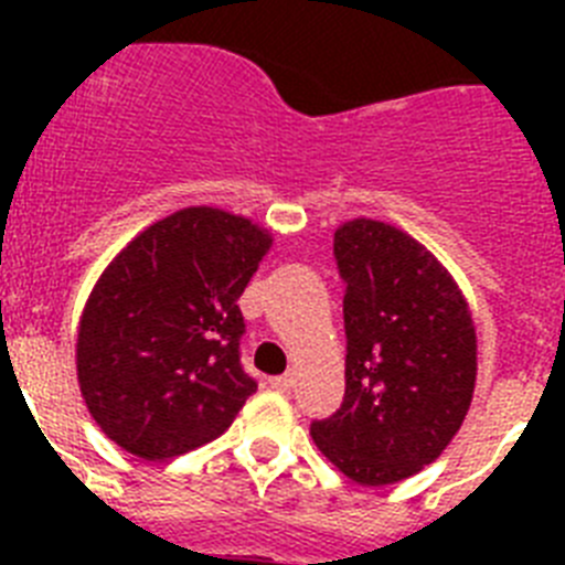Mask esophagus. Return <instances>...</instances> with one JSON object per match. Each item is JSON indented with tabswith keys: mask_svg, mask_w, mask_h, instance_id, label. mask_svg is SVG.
Returning a JSON list of instances; mask_svg holds the SVG:
<instances>
[{
	"mask_svg": "<svg viewBox=\"0 0 565 565\" xmlns=\"http://www.w3.org/2000/svg\"><path fill=\"white\" fill-rule=\"evenodd\" d=\"M294 382H297V379H294V373H282V376L268 379V384H271L274 391H279V393H288V391H291Z\"/></svg>",
	"mask_w": 565,
	"mask_h": 565,
	"instance_id": "1",
	"label": "esophagus"
}]
</instances>
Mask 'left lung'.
<instances>
[{
  "label": "left lung",
  "instance_id": "left-lung-1",
  "mask_svg": "<svg viewBox=\"0 0 565 565\" xmlns=\"http://www.w3.org/2000/svg\"><path fill=\"white\" fill-rule=\"evenodd\" d=\"M344 402L311 424L319 452L362 487L422 472L461 430L478 376L467 297L436 254L382 221L337 228Z\"/></svg>",
  "mask_w": 565,
  "mask_h": 565
}]
</instances>
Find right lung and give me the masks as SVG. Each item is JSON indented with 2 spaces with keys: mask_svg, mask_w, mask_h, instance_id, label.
<instances>
[{
  "mask_svg": "<svg viewBox=\"0 0 565 565\" xmlns=\"http://www.w3.org/2000/svg\"><path fill=\"white\" fill-rule=\"evenodd\" d=\"M268 248V228L243 214L189 206L115 254L76 339L78 387L109 441L167 461L232 427L257 391L237 299Z\"/></svg>",
  "mask_w": 565,
  "mask_h": 565,
  "instance_id": "add662e5",
  "label": "right lung"
}]
</instances>
